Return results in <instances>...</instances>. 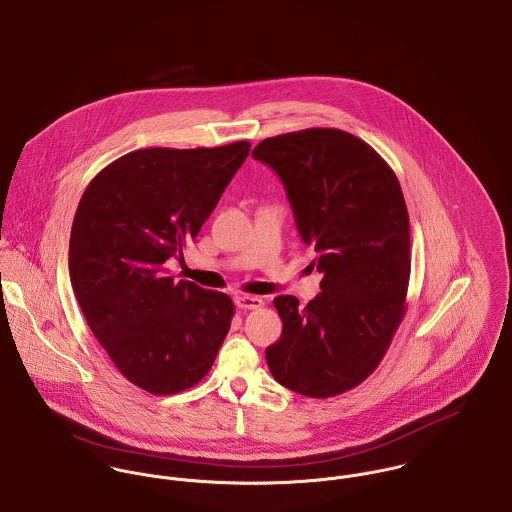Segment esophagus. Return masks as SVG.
Instances as JSON below:
<instances>
[{
  "label": "esophagus",
  "instance_id": "1",
  "mask_svg": "<svg viewBox=\"0 0 512 512\" xmlns=\"http://www.w3.org/2000/svg\"><path fill=\"white\" fill-rule=\"evenodd\" d=\"M235 307L241 308V310H257V308L265 307V301L259 297L241 295V297H235Z\"/></svg>",
  "mask_w": 512,
  "mask_h": 512
}]
</instances>
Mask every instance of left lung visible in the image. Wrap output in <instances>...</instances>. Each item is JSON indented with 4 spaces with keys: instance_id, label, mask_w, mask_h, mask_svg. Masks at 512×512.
I'll list each match as a JSON object with an SVG mask.
<instances>
[{
    "instance_id": "obj_1",
    "label": "left lung",
    "mask_w": 512,
    "mask_h": 512,
    "mask_svg": "<svg viewBox=\"0 0 512 512\" xmlns=\"http://www.w3.org/2000/svg\"><path fill=\"white\" fill-rule=\"evenodd\" d=\"M253 158L279 174L322 273V293L307 307L291 295L273 301L283 332L265 352L269 370L307 398L344 394L378 368L406 312L411 255L402 186L370 144L338 128L265 138Z\"/></svg>"
}]
</instances>
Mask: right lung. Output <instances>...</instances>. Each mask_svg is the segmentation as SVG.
I'll return each instance as SVG.
<instances>
[{"label":"right lung","instance_id":"1","mask_svg":"<svg viewBox=\"0 0 512 512\" xmlns=\"http://www.w3.org/2000/svg\"><path fill=\"white\" fill-rule=\"evenodd\" d=\"M251 144L144 148L103 168L71 227L69 275L89 328L134 386L170 396L211 370L235 308L225 293L174 281L182 259Z\"/></svg>","mask_w":512,"mask_h":512}]
</instances>
